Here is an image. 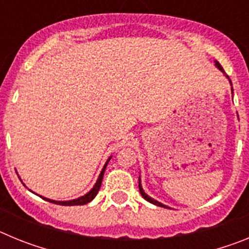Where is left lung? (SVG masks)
Instances as JSON below:
<instances>
[{"label": "left lung", "mask_w": 249, "mask_h": 249, "mask_svg": "<svg viewBox=\"0 0 249 249\" xmlns=\"http://www.w3.org/2000/svg\"><path fill=\"white\" fill-rule=\"evenodd\" d=\"M215 66H217V68H218V70H221V71L223 72V73H224V70H223V67H222V66L219 65V62H217V61H215ZM227 77H228V76H227ZM230 82H231V81H230ZM138 187H140V192H141V195H142V197H143V198L146 199V201H148L149 203H153V204H156V206L163 207V208H169V207H167V206H164V204L160 203V202H158V201H156V199L151 198V197H149L148 195H146V193H144L143 188H142V186H141V177H140V182H138Z\"/></svg>", "instance_id": "obj_1"}]
</instances>
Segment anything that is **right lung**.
I'll return each instance as SVG.
<instances>
[{
	"mask_svg": "<svg viewBox=\"0 0 249 249\" xmlns=\"http://www.w3.org/2000/svg\"><path fill=\"white\" fill-rule=\"evenodd\" d=\"M111 160V157L107 160V162H106V164L103 166L102 171H101L100 176H98V179L97 182H96V184L93 186V188H92L91 191H89V193H86L85 196H82V197H80V198L77 199H72V201H53V199H50V198H45V197H42L45 201H48L51 202V203H56V204H59V206H82V204H86L89 203V202H91L92 199L97 196L98 191H100L101 188V184H102V179H103V173H105L106 171V167H107V163H108V160Z\"/></svg>",
	"mask_w": 249,
	"mask_h": 249,
	"instance_id": "right-lung-1",
	"label": "right lung"
}]
</instances>
